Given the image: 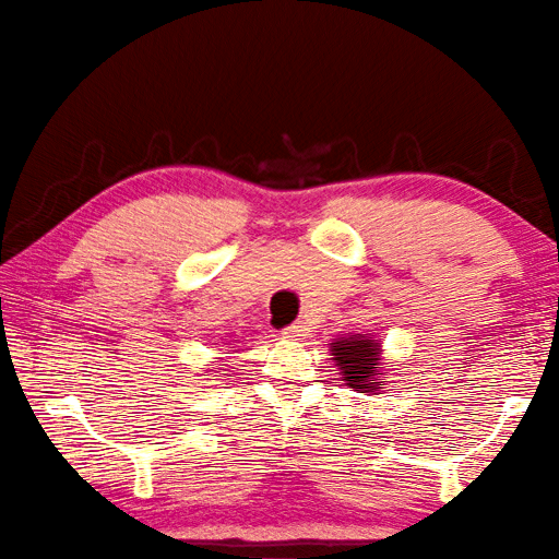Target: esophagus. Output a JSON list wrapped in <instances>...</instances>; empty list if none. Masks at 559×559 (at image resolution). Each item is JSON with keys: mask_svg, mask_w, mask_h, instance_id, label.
Listing matches in <instances>:
<instances>
[{"mask_svg": "<svg viewBox=\"0 0 559 559\" xmlns=\"http://www.w3.org/2000/svg\"><path fill=\"white\" fill-rule=\"evenodd\" d=\"M307 332H309V329H307L305 322H295V324H289L285 329V336H287V340H305Z\"/></svg>", "mask_w": 559, "mask_h": 559, "instance_id": "obj_1", "label": "esophagus"}]
</instances>
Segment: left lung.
I'll return each mask as SVG.
<instances>
[{"label": "left lung", "mask_w": 559, "mask_h": 559, "mask_svg": "<svg viewBox=\"0 0 559 559\" xmlns=\"http://www.w3.org/2000/svg\"><path fill=\"white\" fill-rule=\"evenodd\" d=\"M332 356L336 366L342 369L344 381L356 391H377L383 389V381L377 377L381 369L379 361V344L371 336H349L332 344Z\"/></svg>", "instance_id": "8db88e82"}]
</instances>
